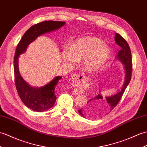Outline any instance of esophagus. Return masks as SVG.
<instances>
[{"label": "esophagus", "instance_id": "obj_1", "mask_svg": "<svg viewBox=\"0 0 147 147\" xmlns=\"http://www.w3.org/2000/svg\"><path fill=\"white\" fill-rule=\"evenodd\" d=\"M84 78V76L81 74H74L71 78L72 79V84L73 86H76V85L80 83V81H82Z\"/></svg>", "mask_w": 147, "mask_h": 147}]
</instances>
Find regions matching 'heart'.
Segmentation results:
<instances>
[{"label": "heart", "mask_w": 147, "mask_h": 147, "mask_svg": "<svg viewBox=\"0 0 147 147\" xmlns=\"http://www.w3.org/2000/svg\"><path fill=\"white\" fill-rule=\"evenodd\" d=\"M111 51L103 41L94 37H83L66 46L62 52L64 61L75 63L82 59V66L88 72H94L103 66L110 56Z\"/></svg>", "instance_id": "heart-1"}]
</instances>
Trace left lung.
I'll return each instance as SVG.
<instances>
[{"label":"left lung","instance_id":"obj_1","mask_svg":"<svg viewBox=\"0 0 147 147\" xmlns=\"http://www.w3.org/2000/svg\"><path fill=\"white\" fill-rule=\"evenodd\" d=\"M115 39V42L121 48L119 51L116 59L124 64L125 70L124 84L121 90L112 96L103 98L101 94H99L94 98L90 99L86 107L78 110L79 113L84 118L96 119L110 113L120 101L123 94L131 80L132 60L130 48L126 40L119 34L116 33Z\"/></svg>","mask_w":147,"mask_h":147}]
</instances>
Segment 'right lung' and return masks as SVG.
I'll list each match as a JSON object with an SVG mask.
<instances>
[{"label": "right lung", "mask_w": 147, "mask_h": 147, "mask_svg": "<svg viewBox=\"0 0 147 147\" xmlns=\"http://www.w3.org/2000/svg\"><path fill=\"white\" fill-rule=\"evenodd\" d=\"M65 22L62 21L47 20L30 27L27 30L16 47L13 57V71L15 75L16 87L20 100L27 108L42 112L52 108L56 100L55 88L62 76H56L49 83L40 88L32 87L26 83L22 78L19 70L18 58L20 54L26 51L29 44L39 36L54 31L62 27Z\"/></svg>", "instance_id": "1"}]
</instances>
